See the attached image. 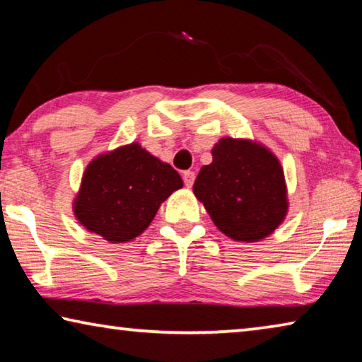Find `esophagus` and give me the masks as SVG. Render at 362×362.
<instances>
[{
    "mask_svg": "<svg viewBox=\"0 0 362 362\" xmlns=\"http://www.w3.org/2000/svg\"><path fill=\"white\" fill-rule=\"evenodd\" d=\"M183 182H185L187 187H192L193 182H194V173L193 170H185L183 173Z\"/></svg>",
    "mask_w": 362,
    "mask_h": 362,
    "instance_id": "34e87169",
    "label": "esophagus"
}]
</instances>
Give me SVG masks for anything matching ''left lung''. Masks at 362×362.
I'll return each mask as SVG.
<instances>
[{
	"label": "left lung",
	"mask_w": 362,
	"mask_h": 362,
	"mask_svg": "<svg viewBox=\"0 0 362 362\" xmlns=\"http://www.w3.org/2000/svg\"><path fill=\"white\" fill-rule=\"evenodd\" d=\"M193 193L217 228L235 241L263 240L287 214L283 168L272 151L250 140L220 139Z\"/></svg>",
	"instance_id": "obj_1"
}]
</instances>
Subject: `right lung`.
I'll return each mask as SVG.
<instances>
[{
	"label": "right lung",
	"mask_w": 362,
	"mask_h": 362,
	"mask_svg": "<svg viewBox=\"0 0 362 362\" xmlns=\"http://www.w3.org/2000/svg\"><path fill=\"white\" fill-rule=\"evenodd\" d=\"M182 187L170 164L139 144L124 145L89 163L73 212L86 230L126 243L148 228L163 201Z\"/></svg>",
	"instance_id": "1"
}]
</instances>
